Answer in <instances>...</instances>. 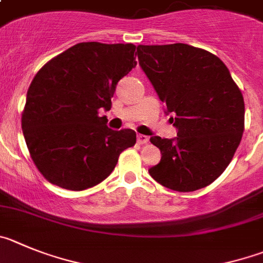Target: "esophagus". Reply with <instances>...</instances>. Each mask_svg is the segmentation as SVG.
Listing matches in <instances>:
<instances>
[{"instance_id": "esophagus-1", "label": "esophagus", "mask_w": 263, "mask_h": 263, "mask_svg": "<svg viewBox=\"0 0 263 263\" xmlns=\"http://www.w3.org/2000/svg\"><path fill=\"white\" fill-rule=\"evenodd\" d=\"M137 142H138L139 144H146L148 142V137L143 136V134H138V137H137Z\"/></svg>"}]
</instances>
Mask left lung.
Returning <instances> with one entry per match:
<instances>
[{
    "instance_id": "left-lung-1",
    "label": "left lung",
    "mask_w": 263,
    "mask_h": 263,
    "mask_svg": "<svg viewBox=\"0 0 263 263\" xmlns=\"http://www.w3.org/2000/svg\"><path fill=\"white\" fill-rule=\"evenodd\" d=\"M139 65L167 112L176 139L151 137L161 153L151 177L176 192H194L215 181L232 160L244 133L241 90L219 57L176 43L138 45Z\"/></svg>"
}]
</instances>
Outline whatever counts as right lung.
Returning <instances> with one entry per match:
<instances>
[{"label":"right lung","mask_w":263,"mask_h":263,"mask_svg":"<svg viewBox=\"0 0 263 263\" xmlns=\"http://www.w3.org/2000/svg\"><path fill=\"white\" fill-rule=\"evenodd\" d=\"M136 45L79 43L36 73L22 112V130L39 172L67 190L100 184L137 134L107 126L120 79L136 67Z\"/></svg>","instance_id":"add662e5"}]
</instances>
